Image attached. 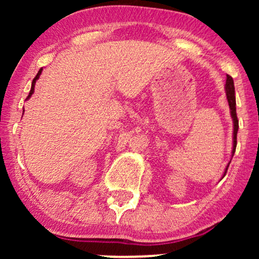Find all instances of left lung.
Wrapping results in <instances>:
<instances>
[{
    "mask_svg": "<svg viewBox=\"0 0 259 259\" xmlns=\"http://www.w3.org/2000/svg\"><path fill=\"white\" fill-rule=\"evenodd\" d=\"M225 91H226V98H228V102L230 106V113H231V118L233 120V147H232V157L235 154L236 146H237V132H238V119H237L236 113V97H235V84H233V79L230 75H226V83H225ZM230 162L226 166L224 176L228 171Z\"/></svg>",
    "mask_w": 259,
    "mask_h": 259,
    "instance_id": "left-lung-1",
    "label": "left lung"
}]
</instances>
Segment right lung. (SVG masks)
<instances>
[{
	"label": "right lung",
	"instance_id": "1",
	"mask_svg": "<svg viewBox=\"0 0 259 259\" xmlns=\"http://www.w3.org/2000/svg\"><path fill=\"white\" fill-rule=\"evenodd\" d=\"M41 73H42V68L38 70V73L36 74V76L34 77V80H33V82H31V88H30V92H29V94H28V97H27V100L28 99H29L30 97H31V94L34 93V88H35V83H36V80L38 79V77H40V75H41ZM23 112H24V109H23Z\"/></svg>",
	"mask_w": 259,
	"mask_h": 259
}]
</instances>
